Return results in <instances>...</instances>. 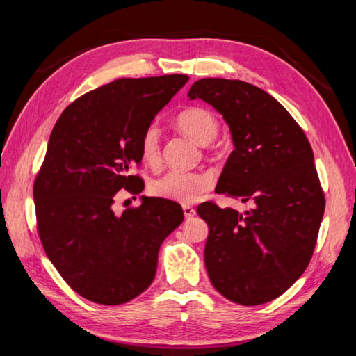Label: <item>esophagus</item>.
<instances>
[{
    "label": "esophagus",
    "mask_w": 356,
    "mask_h": 356,
    "mask_svg": "<svg viewBox=\"0 0 356 356\" xmlns=\"http://www.w3.org/2000/svg\"><path fill=\"white\" fill-rule=\"evenodd\" d=\"M195 213H196V210L193 209L191 206H184V215H185L186 220L193 218V216H195Z\"/></svg>",
    "instance_id": "1"
}]
</instances>
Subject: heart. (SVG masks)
Returning <instances> with one entry per match:
<instances>
[{
    "label": "heart",
    "instance_id": "heart-1",
    "mask_svg": "<svg viewBox=\"0 0 356 356\" xmlns=\"http://www.w3.org/2000/svg\"><path fill=\"white\" fill-rule=\"evenodd\" d=\"M177 127L197 143L209 144L218 135V120L212 113L201 106H190L177 114ZM160 130L155 124H150L141 136V155L149 165L160 161ZM212 186V177L206 172L168 171L163 176L150 184V191L155 196L168 201L190 204L195 202L202 193Z\"/></svg>",
    "mask_w": 356,
    "mask_h": 356
}]
</instances>
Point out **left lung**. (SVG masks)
Segmentation results:
<instances>
[{
    "instance_id": "1",
    "label": "left lung",
    "mask_w": 356,
    "mask_h": 356,
    "mask_svg": "<svg viewBox=\"0 0 356 356\" xmlns=\"http://www.w3.org/2000/svg\"><path fill=\"white\" fill-rule=\"evenodd\" d=\"M188 97L212 105L232 135L215 191L251 206H197L209 225V278L234 303H268L303 275L317 242L325 196L311 144L286 108L250 83L202 78Z\"/></svg>"
}]
</instances>
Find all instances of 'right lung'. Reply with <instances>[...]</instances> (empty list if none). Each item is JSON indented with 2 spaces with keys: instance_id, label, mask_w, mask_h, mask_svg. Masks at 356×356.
<instances>
[{
  "instance_id": "obj_1",
  "label": "right lung",
  "mask_w": 356,
  "mask_h": 356,
  "mask_svg": "<svg viewBox=\"0 0 356 356\" xmlns=\"http://www.w3.org/2000/svg\"><path fill=\"white\" fill-rule=\"evenodd\" d=\"M186 75L119 78L81 95L59 116L34 182L35 218L48 259L76 293L122 305L152 284L163 240L182 207L141 196L116 215L118 191L141 193V136Z\"/></svg>"
}]
</instances>
